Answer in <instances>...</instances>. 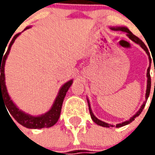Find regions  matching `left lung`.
<instances>
[{"label":"left lung","instance_id":"obj_1","mask_svg":"<svg viewBox=\"0 0 155 155\" xmlns=\"http://www.w3.org/2000/svg\"><path fill=\"white\" fill-rule=\"evenodd\" d=\"M112 30H114V31H121L126 32L127 35L129 36V38H130V40H132L134 42H135V43H137V44L140 45V46H141V47L143 48V50L145 51V52L147 53V54L149 55L150 62V64H151V57H150V52H149V50H148V48L146 47V45H144V43H143V41H141V40L139 38V37H137L136 35H134L133 33L130 31V30L127 28V27H116V28H112ZM150 67L148 68V71H147V77H148V81H147V90H146V94H145V100H146V101H144V103L142 104V106L140 107V110L138 111L136 114H134V116L132 117L131 119H130L129 120H127V121H124V122H123V123L118 124H116L117 128H119V127L124 126V125H126V124H128L131 123L133 120H134V118H136L137 116H139V115L141 114V112H142V110H143V108H144V106H145V104H146L147 100H148L149 95H150V88H151V78H150ZM154 73H155V67H154ZM88 104H89V110H90V114H91V119L93 120V121H94V123L97 124L98 125H101V126H103V127H107V128H109V127H110V126L113 127V125H111V124H108V123H105V122H104V121H101V120H100L99 119H97L96 117L94 116V114H93V112H92V110H91V104H90V103H89V101H88Z\"/></svg>","mask_w":155,"mask_h":155}]
</instances>
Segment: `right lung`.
I'll return each instance as SVG.
<instances>
[{"mask_svg":"<svg viewBox=\"0 0 155 155\" xmlns=\"http://www.w3.org/2000/svg\"><path fill=\"white\" fill-rule=\"evenodd\" d=\"M29 28L30 27H26L25 30ZM20 34L21 33H18L13 37L12 41H11V43L9 45L7 51L5 52V54H4V56H2L3 59H2V58L1 59L0 56V102L1 100H2L3 102H5V106H6L7 110L10 112V114H12L13 118L19 124H21L24 127H26V128H29V129L49 128V127L53 126L59 120L60 115H61V107H62V104H63V101H64V96H65L69 88L71 87V85L72 84L73 81H68L65 84L62 85V87L61 88V90L59 91L57 97L54 101V104L52 105L51 110L45 114H42L41 116H31L30 114H25V112H23L21 110H19L18 108L16 107V105L13 103V101L11 100V98H10L8 93H7V90H6L5 84V82L4 70H5V61H6V58H7L9 52L11 51V47H12V45L14 43L16 37ZM2 61V63H1Z\"/></svg>","mask_w":155,"mask_h":155,"instance_id":"1","label":"right lung"}]
</instances>
